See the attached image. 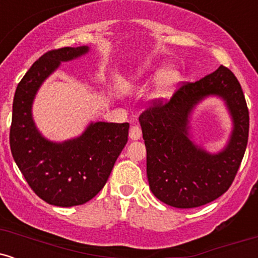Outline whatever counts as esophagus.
<instances>
[{"mask_svg": "<svg viewBox=\"0 0 258 258\" xmlns=\"http://www.w3.org/2000/svg\"><path fill=\"white\" fill-rule=\"evenodd\" d=\"M142 137V128L137 125L132 126L131 130H130V138L132 141H138L139 138Z\"/></svg>", "mask_w": 258, "mask_h": 258, "instance_id": "1", "label": "esophagus"}]
</instances>
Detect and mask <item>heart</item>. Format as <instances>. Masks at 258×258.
I'll return each instance as SVG.
<instances>
[{"label":"heart","mask_w":258,"mask_h":258,"mask_svg":"<svg viewBox=\"0 0 258 258\" xmlns=\"http://www.w3.org/2000/svg\"><path fill=\"white\" fill-rule=\"evenodd\" d=\"M148 69L146 67H142L135 73L136 79H143L147 76ZM179 73L173 69L164 70L156 79L152 91V98L154 99H166L172 94V92L179 82Z\"/></svg>","instance_id":"heart-1"}]
</instances>
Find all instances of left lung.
Instances as JSON below:
<instances>
[{
  "label": "left lung",
  "mask_w": 258,
  "mask_h": 258,
  "mask_svg": "<svg viewBox=\"0 0 258 258\" xmlns=\"http://www.w3.org/2000/svg\"><path fill=\"white\" fill-rule=\"evenodd\" d=\"M209 95L221 96L233 119L227 147L210 154L187 137L188 115ZM147 148V176L150 190L162 203L191 209L211 203L232 185L244 158L248 138V109L241 86L221 65L199 81L186 82L166 103L155 100L139 115Z\"/></svg>",
  "instance_id": "left-lung-1"
}]
</instances>
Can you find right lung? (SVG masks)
<instances>
[{
    "label": "right lung",
    "instance_id": "right-lung-1",
    "mask_svg": "<svg viewBox=\"0 0 258 258\" xmlns=\"http://www.w3.org/2000/svg\"><path fill=\"white\" fill-rule=\"evenodd\" d=\"M87 46L44 53L18 84L10 131L11 152L38 198L54 206L82 205L102 190L128 139L130 123L92 122L78 138L54 143L35 126L31 105L42 82L60 65L88 52Z\"/></svg>",
    "mask_w": 258,
    "mask_h": 258
}]
</instances>
